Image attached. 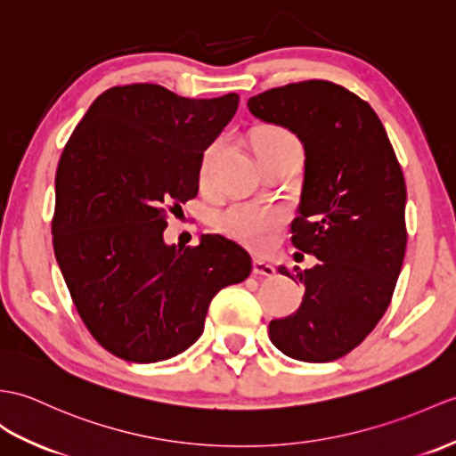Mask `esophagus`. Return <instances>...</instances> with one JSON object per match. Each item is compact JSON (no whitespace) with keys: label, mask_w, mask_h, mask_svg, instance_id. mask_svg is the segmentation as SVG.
Masks as SVG:
<instances>
[{"label":"esophagus","mask_w":456,"mask_h":456,"mask_svg":"<svg viewBox=\"0 0 456 456\" xmlns=\"http://www.w3.org/2000/svg\"><path fill=\"white\" fill-rule=\"evenodd\" d=\"M252 272L256 273V276H266V278H273V276H276V268H273L272 264L260 260V258L254 260V264H252Z\"/></svg>","instance_id":"34e87169"}]
</instances>
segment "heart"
Segmentation results:
<instances>
[{
    "mask_svg": "<svg viewBox=\"0 0 456 456\" xmlns=\"http://www.w3.org/2000/svg\"><path fill=\"white\" fill-rule=\"evenodd\" d=\"M273 142H297L295 137L283 128H262L254 135V151L260 150L262 145L273 143ZM216 143L209 145L204 157H202V176L206 175L209 161L214 159ZM281 224V211L276 208H262L254 204H232L225 211L217 216V229L225 232L227 237L235 239L242 245L250 248H264Z\"/></svg>",
    "mask_w": 456,
    "mask_h": 456,
    "instance_id": "b5f03b06",
    "label": "heart"
}]
</instances>
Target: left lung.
Returning <instances> with one entry per match:
<instances>
[{
    "label": "left lung",
    "mask_w": 456,
    "mask_h": 456,
    "mask_svg": "<svg viewBox=\"0 0 456 456\" xmlns=\"http://www.w3.org/2000/svg\"><path fill=\"white\" fill-rule=\"evenodd\" d=\"M256 118L283 126L305 150L295 248L319 258L295 276L303 303L272 321L270 340L299 362H334L383 319L406 252V183L383 122L369 102L332 81L311 79L248 99Z\"/></svg>",
    "instance_id": "8db88e82"
}]
</instances>
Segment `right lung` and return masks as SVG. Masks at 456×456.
Returning <instances> with one entry per match:
<instances>
[{
  "mask_svg": "<svg viewBox=\"0 0 456 456\" xmlns=\"http://www.w3.org/2000/svg\"><path fill=\"white\" fill-rule=\"evenodd\" d=\"M237 107V93L186 99L153 83L118 85L94 99L63 147L54 254L83 324L116 357L183 354L202 336L216 293L250 276L248 252L225 237L186 248L163 240Z\"/></svg>",
  "mask_w": 456,
  "mask_h": 456,
  "instance_id": "right-lung-1",
  "label": "right lung"
}]
</instances>
